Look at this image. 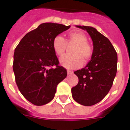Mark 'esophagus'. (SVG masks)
<instances>
[{
    "mask_svg": "<svg viewBox=\"0 0 130 130\" xmlns=\"http://www.w3.org/2000/svg\"><path fill=\"white\" fill-rule=\"evenodd\" d=\"M67 72H68V75H71L73 74V71H70V70H68Z\"/></svg>",
    "mask_w": 130,
    "mask_h": 130,
    "instance_id": "34e87169",
    "label": "esophagus"
}]
</instances>
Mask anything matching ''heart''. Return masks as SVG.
I'll return each instance as SVG.
<instances>
[{
  "label": "heart",
  "instance_id": "1",
  "mask_svg": "<svg viewBox=\"0 0 130 130\" xmlns=\"http://www.w3.org/2000/svg\"><path fill=\"white\" fill-rule=\"evenodd\" d=\"M67 44H74L73 55H65L60 58V62L68 70H75L83 65V60L88 63L93 55V49L88 42V37L84 33L80 31H70L68 34L67 40L60 35H57L53 40V48L58 56H62L65 53Z\"/></svg>",
  "mask_w": 130,
  "mask_h": 130
}]
</instances>
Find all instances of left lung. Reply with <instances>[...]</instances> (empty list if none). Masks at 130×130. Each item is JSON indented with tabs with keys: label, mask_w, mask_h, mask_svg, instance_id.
I'll list each match as a JSON object with an SVG mask.
<instances>
[{
	"label": "left lung",
	"mask_w": 130,
	"mask_h": 130,
	"mask_svg": "<svg viewBox=\"0 0 130 130\" xmlns=\"http://www.w3.org/2000/svg\"><path fill=\"white\" fill-rule=\"evenodd\" d=\"M89 33L93 40V55L86 66L74 71L78 83L71 88L73 99L82 105L97 104L106 96L117 70V54L109 39L95 28L77 26Z\"/></svg>",
	"instance_id": "1"
}]
</instances>
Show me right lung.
<instances>
[{"label":"right lung","instance_id":"1","mask_svg":"<svg viewBox=\"0 0 130 130\" xmlns=\"http://www.w3.org/2000/svg\"><path fill=\"white\" fill-rule=\"evenodd\" d=\"M70 28L60 24H41L26 34L15 48V82L22 95L34 105L50 102L58 84L67 76L66 69L59 66L52 44L57 35Z\"/></svg>","mask_w":130,"mask_h":130}]
</instances>
